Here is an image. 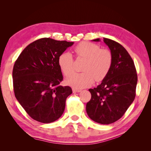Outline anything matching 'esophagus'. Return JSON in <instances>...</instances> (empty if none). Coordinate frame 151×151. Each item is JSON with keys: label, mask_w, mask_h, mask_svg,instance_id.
I'll use <instances>...</instances> for the list:
<instances>
[{"label": "esophagus", "mask_w": 151, "mask_h": 151, "mask_svg": "<svg viewBox=\"0 0 151 151\" xmlns=\"http://www.w3.org/2000/svg\"><path fill=\"white\" fill-rule=\"evenodd\" d=\"M73 93H79V92H81V91L80 90V89H77V88H73Z\"/></svg>", "instance_id": "34e87169"}]
</instances>
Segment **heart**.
<instances>
[{
    "mask_svg": "<svg viewBox=\"0 0 151 151\" xmlns=\"http://www.w3.org/2000/svg\"><path fill=\"white\" fill-rule=\"evenodd\" d=\"M77 57L86 58L81 73H73L74 60L69 52H63L58 58V64L64 75L68 76L66 83L74 88H82L91 85L94 80L100 82L106 77L111 69L112 57L111 51L100 48L92 42H82L74 48Z\"/></svg>",
    "mask_w": 151,
    "mask_h": 151,
    "instance_id": "b5f03b06",
    "label": "heart"
}]
</instances>
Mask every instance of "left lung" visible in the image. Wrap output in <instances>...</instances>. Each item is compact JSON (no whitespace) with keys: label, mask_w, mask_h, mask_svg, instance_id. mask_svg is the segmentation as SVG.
Returning a JSON list of instances; mask_svg holds the SVG:
<instances>
[{"label":"left lung","mask_w":151,"mask_h":151,"mask_svg":"<svg viewBox=\"0 0 151 151\" xmlns=\"http://www.w3.org/2000/svg\"><path fill=\"white\" fill-rule=\"evenodd\" d=\"M103 41L111 50L112 66L101 85L88 90L91 99L86 111L94 122L109 124L121 119L134 100L137 74L131 57L121 44L106 38Z\"/></svg>","instance_id":"8db88e82"}]
</instances>
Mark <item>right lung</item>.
I'll list each match as a JSON object with an SVG mask.
<instances>
[{
	"label": "right lung",
	"mask_w": 151,
	"mask_h": 151,
	"mask_svg": "<svg viewBox=\"0 0 151 151\" xmlns=\"http://www.w3.org/2000/svg\"><path fill=\"white\" fill-rule=\"evenodd\" d=\"M73 42L42 38L22 50L12 70L14 95L27 114L35 121L50 123L62 116L70 86L63 80L58 57Z\"/></svg>",
	"instance_id": "add662e5"
}]
</instances>
